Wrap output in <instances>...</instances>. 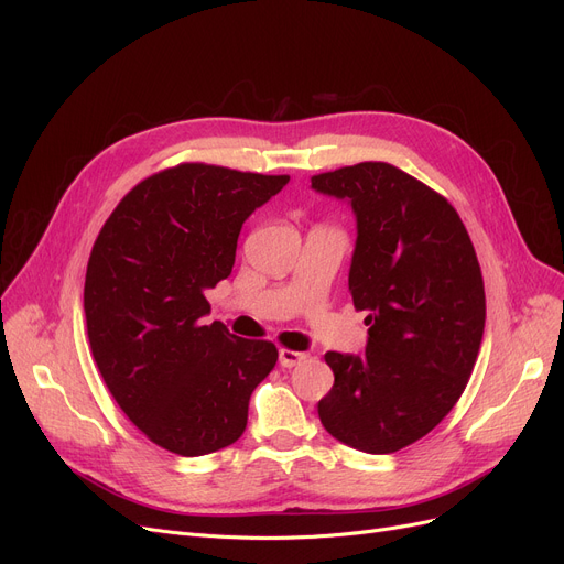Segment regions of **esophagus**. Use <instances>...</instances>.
I'll use <instances>...</instances> for the list:
<instances>
[{
    "mask_svg": "<svg viewBox=\"0 0 564 564\" xmlns=\"http://www.w3.org/2000/svg\"><path fill=\"white\" fill-rule=\"evenodd\" d=\"M306 357H308V354H304V351H294V349H285V347L279 349V364L283 368L300 366L302 361H306Z\"/></svg>",
    "mask_w": 564,
    "mask_h": 564,
    "instance_id": "esophagus-1",
    "label": "esophagus"
}]
</instances>
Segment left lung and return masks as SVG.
Returning <instances> with one entry per match:
<instances>
[{
    "mask_svg": "<svg viewBox=\"0 0 564 564\" xmlns=\"http://www.w3.org/2000/svg\"><path fill=\"white\" fill-rule=\"evenodd\" d=\"M357 215L349 292L368 311L366 354L327 351L319 421L347 446L389 455L432 432L464 393L485 334V281L455 207L387 162L311 177Z\"/></svg>",
    "mask_w": 564,
    "mask_h": 564,
    "instance_id": "obj_1",
    "label": "left lung"
}]
</instances>
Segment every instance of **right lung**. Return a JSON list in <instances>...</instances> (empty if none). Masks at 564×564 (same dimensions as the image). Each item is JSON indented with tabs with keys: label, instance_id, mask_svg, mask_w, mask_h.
<instances>
[{
	"label": "right lung",
	"instance_id": "obj_1",
	"mask_svg": "<svg viewBox=\"0 0 564 564\" xmlns=\"http://www.w3.org/2000/svg\"><path fill=\"white\" fill-rule=\"evenodd\" d=\"M288 181L200 162L164 169L123 196L91 249L84 313L96 366L164 451L200 457L235 443L276 366L274 343L203 317L205 290L230 276L242 224Z\"/></svg>",
	"mask_w": 564,
	"mask_h": 564
}]
</instances>
